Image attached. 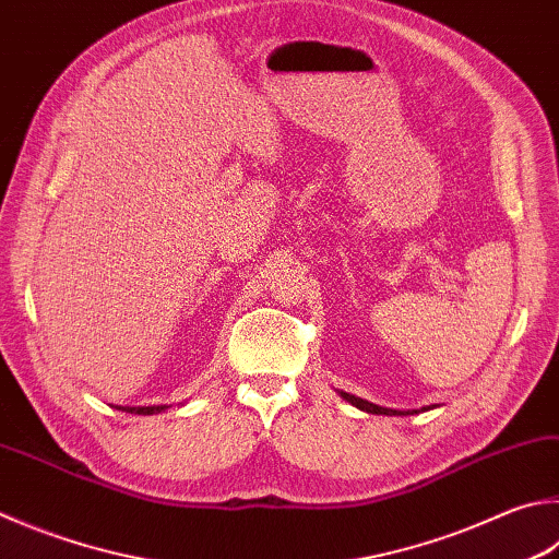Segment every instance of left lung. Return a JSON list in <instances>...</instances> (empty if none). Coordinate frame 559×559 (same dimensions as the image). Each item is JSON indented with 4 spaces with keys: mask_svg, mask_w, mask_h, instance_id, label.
<instances>
[{
    "mask_svg": "<svg viewBox=\"0 0 559 559\" xmlns=\"http://www.w3.org/2000/svg\"><path fill=\"white\" fill-rule=\"evenodd\" d=\"M340 395L344 401H349L352 405H357L359 411H367V413H373V415H413V413H420V411H430V408H420V411H393V408H383V405H377V403H369L359 399V395H352V393H344L340 391Z\"/></svg>",
    "mask_w": 559,
    "mask_h": 559,
    "instance_id": "8db88e82",
    "label": "left lung"
}]
</instances>
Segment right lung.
I'll use <instances>...</instances> for the list:
<instances>
[{"label":"right lung","instance_id":"add662e5","mask_svg":"<svg viewBox=\"0 0 559 559\" xmlns=\"http://www.w3.org/2000/svg\"><path fill=\"white\" fill-rule=\"evenodd\" d=\"M166 408H168V405H139V408H129V405H121L119 411H127V413H134V415H154V413H160Z\"/></svg>","mask_w":559,"mask_h":559}]
</instances>
